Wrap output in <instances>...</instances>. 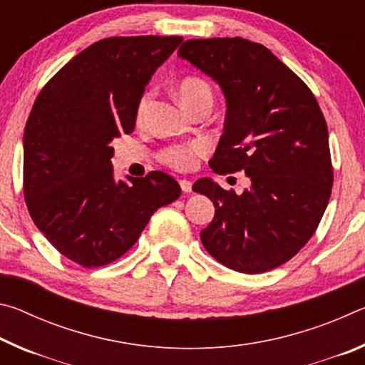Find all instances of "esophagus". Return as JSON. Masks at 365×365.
Listing matches in <instances>:
<instances>
[{
  "label": "esophagus",
  "mask_w": 365,
  "mask_h": 365,
  "mask_svg": "<svg viewBox=\"0 0 365 365\" xmlns=\"http://www.w3.org/2000/svg\"><path fill=\"white\" fill-rule=\"evenodd\" d=\"M180 187H182V190L185 191V193H190L191 187H193V183H191L190 180H187V178H182V180H180Z\"/></svg>",
  "instance_id": "obj_1"
}]
</instances>
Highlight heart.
<instances>
[{
  "mask_svg": "<svg viewBox=\"0 0 365 365\" xmlns=\"http://www.w3.org/2000/svg\"><path fill=\"white\" fill-rule=\"evenodd\" d=\"M177 95L178 100L187 109L193 110L200 104H211L212 103V88L205 78L200 77H185L177 83ZM153 100L151 90H146L141 93L137 104V120L141 122L148 114L150 104ZM207 153V143L202 140H191L185 143H177L164 148L159 153V158L164 164L170 165L177 170H191L196 168L200 160Z\"/></svg>",
  "mask_w": 365,
  "mask_h": 365,
  "instance_id": "heart-1",
  "label": "heart"
}]
</instances>
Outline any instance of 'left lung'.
I'll return each mask as SVG.
<instances>
[{
	"mask_svg": "<svg viewBox=\"0 0 365 365\" xmlns=\"http://www.w3.org/2000/svg\"><path fill=\"white\" fill-rule=\"evenodd\" d=\"M178 56L212 77L227 100L215 174L245 172L243 195L200 178L193 191L215 214L201 230L209 255L243 274H262L299 252L329 205L333 165L329 130L311 88L261 43L187 40Z\"/></svg>",
	"mask_w": 365,
	"mask_h": 365,
	"instance_id": "1",
	"label": "left lung"
}]
</instances>
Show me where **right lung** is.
I'll return each instance as SVG.
<instances>
[{
    "instance_id": "obj_1",
    "label": "right lung",
    "mask_w": 365,
    "mask_h": 365,
    "mask_svg": "<svg viewBox=\"0 0 365 365\" xmlns=\"http://www.w3.org/2000/svg\"><path fill=\"white\" fill-rule=\"evenodd\" d=\"M182 36H110L43 86L24 132V197L38 230L82 267L114 262L182 190L153 170L115 180L110 143L133 132L137 104Z\"/></svg>"
}]
</instances>
